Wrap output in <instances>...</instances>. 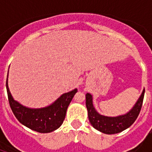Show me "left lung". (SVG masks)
I'll list each match as a JSON object with an SVG mask.
<instances>
[{
  "instance_id": "8db88e82",
  "label": "left lung",
  "mask_w": 152,
  "mask_h": 152,
  "mask_svg": "<svg viewBox=\"0 0 152 152\" xmlns=\"http://www.w3.org/2000/svg\"><path fill=\"white\" fill-rule=\"evenodd\" d=\"M144 91L145 90L144 89L137 102L128 113L117 117H107L98 113L93 106L92 95L87 93L86 106L91 125L95 129L105 134H116L125 130L134 123L139 115L144 100Z\"/></svg>"
}]
</instances>
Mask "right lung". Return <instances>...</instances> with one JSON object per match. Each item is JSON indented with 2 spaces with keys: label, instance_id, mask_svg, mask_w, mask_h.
<instances>
[{
  "label": "right lung",
  "instance_id": "1",
  "mask_svg": "<svg viewBox=\"0 0 152 152\" xmlns=\"http://www.w3.org/2000/svg\"><path fill=\"white\" fill-rule=\"evenodd\" d=\"M6 88L10 107L17 120L26 127L41 133L53 132L62 125L68 106L77 92L76 88L64 93L50 106L34 109L23 106L13 99L8 88V78L6 80Z\"/></svg>",
  "mask_w": 152,
  "mask_h": 152
}]
</instances>
